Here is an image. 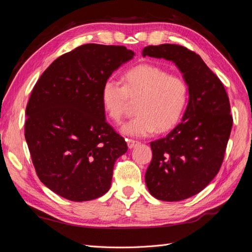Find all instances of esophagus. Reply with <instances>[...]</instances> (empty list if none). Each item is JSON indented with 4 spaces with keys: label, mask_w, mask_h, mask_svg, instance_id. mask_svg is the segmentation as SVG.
<instances>
[{
    "label": "esophagus",
    "mask_w": 252,
    "mask_h": 252,
    "mask_svg": "<svg viewBox=\"0 0 252 252\" xmlns=\"http://www.w3.org/2000/svg\"><path fill=\"white\" fill-rule=\"evenodd\" d=\"M126 143H127L128 149H133V148H135V147L139 146L140 142L137 141V140H134V139H126Z\"/></svg>",
    "instance_id": "esophagus-1"
}]
</instances>
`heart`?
I'll list each match as a JSON object with an SVG mask.
<instances>
[{"label": "heart", "instance_id": "heart-1", "mask_svg": "<svg viewBox=\"0 0 252 252\" xmlns=\"http://www.w3.org/2000/svg\"><path fill=\"white\" fill-rule=\"evenodd\" d=\"M124 84L106 79L101 90L103 110L115 124H119L132 102H137V116L122 125V134L147 137L155 131L167 132L183 117L188 104V84L178 75H170L153 64H140L126 70Z\"/></svg>", "mask_w": 252, "mask_h": 252}]
</instances>
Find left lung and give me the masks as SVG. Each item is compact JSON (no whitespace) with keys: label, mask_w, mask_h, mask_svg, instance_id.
I'll return each mask as SVG.
<instances>
[{"label":"left lung","mask_w":252,"mask_h":252,"mask_svg":"<svg viewBox=\"0 0 252 252\" xmlns=\"http://www.w3.org/2000/svg\"><path fill=\"white\" fill-rule=\"evenodd\" d=\"M142 56L174 62L188 84L182 122L150 143L153 157L146 172V185L155 198L178 202L199 193L219 173L233 122L229 98L218 76L188 48L150 45Z\"/></svg>","instance_id":"1"}]
</instances>
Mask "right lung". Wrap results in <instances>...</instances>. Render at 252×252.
<instances>
[{
  "label": "right lung",
  "instance_id": "add662e5",
  "mask_svg": "<svg viewBox=\"0 0 252 252\" xmlns=\"http://www.w3.org/2000/svg\"><path fill=\"white\" fill-rule=\"evenodd\" d=\"M134 55L125 46L84 44L56 59L33 86L25 139L40 181L58 195L85 202L109 191L127 146L105 120L101 90Z\"/></svg>",
  "mask_w": 252,
  "mask_h": 252
}]
</instances>
